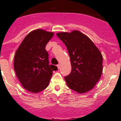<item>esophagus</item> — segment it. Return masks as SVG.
<instances>
[{
	"label": "esophagus",
	"instance_id": "esophagus-1",
	"mask_svg": "<svg viewBox=\"0 0 121 121\" xmlns=\"http://www.w3.org/2000/svg\"><path fill=\"white\" fill-rule=\"evenodd\" d=\"M57 68H58V69H59L60 67V64H59L58 65H57Z\"/></svg>",
	"mask_w": 121,
	"mask_h": 121
}]
</instances>
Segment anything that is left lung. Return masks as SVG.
<instances>
[{
    "label": "left lung",
    "instance_id": "8db88e82",
    "mask_svg": "<svg viewBox=\"0 0 121 121\" xmlns=\"http://www.w3.org/2000/svg\"><path fill=\"white\" fill-rule=\"evenodd\" d=\"M56 35L67 47L71 60V73L65 77L67 85L78 93L88 92L102 74V54L92 40L79 31Z\"/></svg>",
    "mask_w": 121,
    "mask_h": 121
}]
</instances>
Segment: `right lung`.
I'll return each instance as SVG.
<instances>
[{
	"instance_id": "add662e5",
	"label": "right lung",
	"mask_w": 121,
	"mask_h": 121,
	"mask_svg": "<svg viewBox=\"0 0 121 121\" xmlns=\"http://www.w3.org/2000/svg\"><path fill=\"white\" fill-rule=\"evenodd\" d=\"M54 35L53 32L37 29L28 33L17 50L14 68L17 79L25 89L37 93L49 85L53 71L57 67L49 65L45 47Z\"/></svg>"
}]
</instances>
